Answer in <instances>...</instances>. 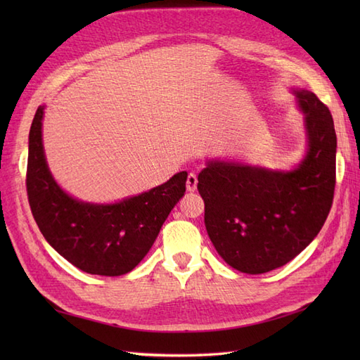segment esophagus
Wrapping results in <instances>:
<instances>
[{
    "instance_id": "esophagus-1",
    "label": "esophagus",
    "mask_w": 360,
    "mask_h": 360,
    "mask_svg": "<svg viewBox=\"0 0 360 360\" xmlns=\"http://www.w3.org/2000/svg\"><path fill=\"white\" fill-rule=\"evenodd\" d=\"M196 184H198L196 174L195 173H188V176H187V190H188V192H195Z\"/></svg>"
}]
</instances>
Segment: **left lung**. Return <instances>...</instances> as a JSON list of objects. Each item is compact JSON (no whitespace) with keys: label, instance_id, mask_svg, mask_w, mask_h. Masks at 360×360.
<instances>
[{"label":"left lung","instance_id":"obj_1","mask_svg":"<svg viewBox=\"0 0 360 360\" xmlns=\"http://www.w3.org/2000/svg\"><path fill=\"white\" fill-rule=\"evenodd\" d=\"M295 96L307 114L309 148L292 172L213 160L198 174L204 223L233 269L264 274L285 266L316 238L331 210L335 137L328 106L309 91Z\"/></svg>","mask_w":360,"mask_h":360}]
</instances>
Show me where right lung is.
Returning <instances> with one entry per match:
<instances>
[{"mask_svg": "<svg viewBox=\"0 0 360 360\" xmlns=\"http://www.w3.org/2000/svg\"><path fill=\"white\" fill-rule=\"evenodd\" d=\"M43 106L29 133L26 190L30 210L51 246L83 272L119 277L141 263L186 192L187 172L117 204L80 202L52 179L41 143Z\"/></svg>", "mask_w": 360, "mask_h": 360, "instance_id": "add662e5", "label": "right lung"}]
</instances>
